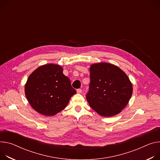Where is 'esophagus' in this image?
I'll return each mask as SVG.
<instances>
[{"instance_id": "obj_1", "label": "esophagus", "mask_w": 160, "mask_h": 160, "mask_svg": "<svg viewBox=\"0 0 160 160\" xmlns=\"http://www.w3.org/2000/svg\"><path fill=\"white\" fill-rule=\"evenodd\" d=\"M77 93H81V92H82V89H78L77 90Z\"/></svg>"}]
</instances>
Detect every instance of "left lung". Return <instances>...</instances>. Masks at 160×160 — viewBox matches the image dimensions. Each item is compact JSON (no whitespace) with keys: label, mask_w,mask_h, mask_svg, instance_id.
<instances>
[{"label":"left lung","mask_w":160,"mask_h":160,"mask_svg":"<svg viewBox=\"0 0 160 160\" xmlns=\"http://www.w3.org/2000/svg\"><path fill=\"white\" fill-rule=\"evenodd\" d=\"M89 89L86 98L100 115L118 114L128 103L133 87L125 72L115 65L101 62L90 68Z\"/></svg>","instance_id":"1"}]
</instances>
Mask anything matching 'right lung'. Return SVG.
<instances>
[{"instance_id":"obj_1","label":"right lung","mask_w":160,"mask_h":160,"mask_svg":"<svg viewBox=\"0 0 160 160\" xmlns=\"http://www.w3.org/2000/svg\"><path fill=\"white\" fill-rule=\"evenodd\" d=\"M77 93L61 66H41L28 77L25 94L31 107L38 113L52 116L64 110L71 96Z\"/></svg>"}]
</instances>
